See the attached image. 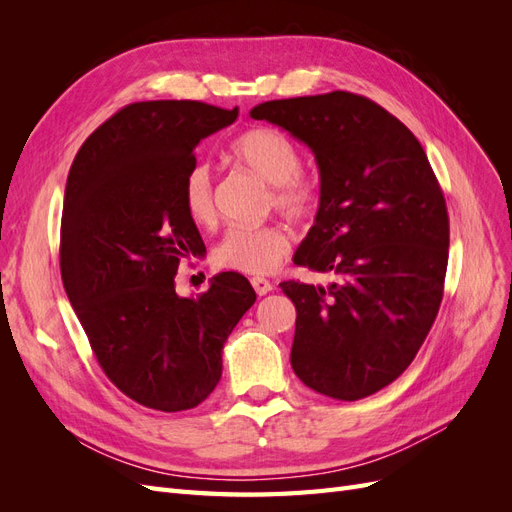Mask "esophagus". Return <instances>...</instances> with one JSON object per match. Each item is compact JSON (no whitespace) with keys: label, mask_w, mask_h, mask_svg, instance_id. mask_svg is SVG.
Segmentation results:
<instances>
[{"label":"esophagus","mask_w":512,"mask_h":512,"mask_svg":"<svg viewBox=\"0 0 512 512\" xmlns=\"http://www.w3.org/2000/svg\"><path fill=\"white\" fill-rule=\"evenodd\" d=\"M252 286H254V290H256V294H267V292H271L273 290V284L269 282V280H265V277H252Z\"/></svg>","instance_id":"34e87169"}]
</instances>
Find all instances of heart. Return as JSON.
<instances>
[{
	"instance_id": "1",
	"label": "heart",
	"mask_w": 512,
	"mask_h": 512,
	"mask_svg": "<svg viewBox=\"0 0 512 512\" xmlns=\"http://www.w3.org/2000/svg\"><path fill=\"white\" fill-rule=\"evenodd\" d=\"M230 156L271 183V205L294 222L312 220L320 207V185L301 175V151L286 134L273 128H252L237 136ZM185 213L198 226L215 222L213 175L207 164H194L183 179ZM290 252V235L280 224L232 226L215 245V265L250 275H265Z\"/></svg>"
}]
</instances>
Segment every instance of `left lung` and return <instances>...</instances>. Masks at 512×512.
<instances>
[{
    "instance_id": "left-lung-1",
    "label": "left lung",
    "mask_w": 512,
    "mask_h": 512,
    "mask_svg": "<svg viewBox=\"0 0 512 512\" xmlns=\"http://www.w3.org/2000/svg\"><path fill=\"white\" fill-rule=\"evenodd\" d=\"M267 119L312 149L316 222L294 262L335 282H282L297 307L290 363L309 389L342 401L378 393L423 346L444 294L448 213L416 136L350 91L262 102Z\"/></svg>"
}]
</instances>
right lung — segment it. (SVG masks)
Segmentation results:
<instances>
[{
	"mask_svg": "<svg viewBox=\"0 0 512 512\" xmlns=\"http://www.w3.org/2000/svg\"><path fill=\"white\" fill-rule=\"evenodd\" d=\"M196 100L123 106L72 162L59 267L89 346L117 389L151 410L196 408L222 378V348L256 292L220 273L207 292H175L179 262L205 252L181 188L194 149L237 119Z\"/></svg>",
	"mask_w": 512,
	"mask_h": 512,
	"instance_id": "add662e5",
	"label": "right lung"
}]
</instances>
